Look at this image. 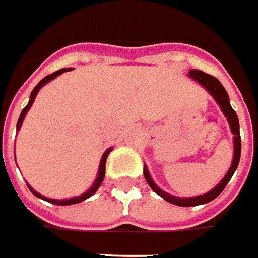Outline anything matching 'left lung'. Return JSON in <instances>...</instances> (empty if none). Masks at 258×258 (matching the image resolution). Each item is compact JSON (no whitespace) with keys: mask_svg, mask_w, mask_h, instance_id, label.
<instances>
[{"mask_svg":"<svg viewBox=\"0 0 258 258\" xmlns=\"http://www.w3.org/2000/svg\"><path fill=\"white\" fill-rule=\"evenodd\" d=\"M188 76L192 79V80H196L197 83H200V85L214 97V100H215L217 104L220 106L221 112H223L224 116L227 118V122H229V125H230V131L233 133V148H234V151H233L232 166H230V169L227 170L226 176L220 180V183L215 185L211 191H208V192H205V194H202V196H194V197H176V196H172V194L163 191V189L154 182V179L151 178L149 170H148V167H146V164H145V166H143V175H145V179L148 182V185L152 188V191L157 192L160 197H163L166 202L173 203V205H176V206H197V205L209 203V202H212L214 199H217V197L223 192V189L226 188V185L229 183V180L232 179L233 173L236 172V169H237V166H239L240 148H242V145H240V133H239V119H237L236 112L233 110V107L230 106L229 94H227V91L224 89V86L221 85V82L217 78H214V76H211V75H206V73H203V72H200V70H189V72H188Z\"/></svg>","mask_w":258,"mask_h":258,"instance_id":"8db88e82","label":"left lung"}]
</instances>
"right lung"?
<instances>
[{"label": "right lung", "mask_w": 258, "mask_h": 258, "mask_svg": "<svg viewBox=\"0 0 258 258\" xmlns=\"http://www.w3.org/2000/svg\"><path fill=\"white\" fill-rule=\"evenodd\" d=\"M66 72H70V69H61V70H58V72H55V73H52V75H49V76H46L44 79H41L38 83H37V86L32 89V92H31V95H29V101H28V104L25 106V109L21 112V116H19V121H18V125H16V130H21L22 127V122H24V119H25L26 113H28V110L31 109V106H32V103H34V100H35V97H37V94H38V91L46 85V83H49L50 80H53V79L56 78V76H59V75H62V73H66ZM110 151H112V148H109L104 154H103V157H101V161H100V167H98V175H97V178L94 180V183L91 185V188L89 189H86L83 194H80V196H76V197H72V199H64V200H56V199H49V197H44V196H41L40 192H37L35 189H32L29 185H28V188H29V191L35 196V197H38V199H43V200H46V202H49V203H53V205H59V206H67V205H75V203H80V202H83V200H86V199H89L91 196H94L95 192H97V189L100 188V185L103 183V179H104V173H106V160H107V155L110 154Z\"/></svg>", "instance_id": "add662e5"}]
</instances>
